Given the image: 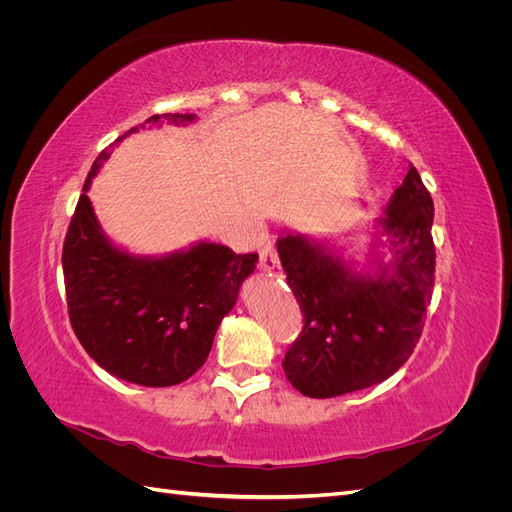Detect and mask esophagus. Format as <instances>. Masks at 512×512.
<instances>
[{
	"mask_svg": "<svg viewBox=\"0 0 512 512\" xmlns=\"http://www.w3.org/2000/svg\"><path fill=\"white\" fill-rule=\"evenodd\" d=\"M258 267H260V271H265V273H275L277 269H280V262H277V254L273 252L271 245H265L260 250Z\"/></svg>",
	"mask_w": 512,
	"mask_h": 512,
	"instance_id": "34e87169",
	"label": "esophagus"
}]
</instances>
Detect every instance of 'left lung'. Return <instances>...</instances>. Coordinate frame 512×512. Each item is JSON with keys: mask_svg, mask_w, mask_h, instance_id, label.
<instances>
[{"mask_svg": "<svg viewBox=\"0 0 512 512\" xmlns=\"http://www.w3.org/2000/svg\"><path fill=\"white\" fill-rule=\"evenodd\" d=\"M433 200L410 164L404 183L371 224L365 265L331 245L282 232L277 254L303 312L284 359L299 393L316 399L367 389L408 361L433 292ZM389 251L390 258L383 260Z\"/></svg>", "mask_w": 512, "mask_h": 512, "instance_id": "8db88e82", "label": "left lung"}]
</instances>
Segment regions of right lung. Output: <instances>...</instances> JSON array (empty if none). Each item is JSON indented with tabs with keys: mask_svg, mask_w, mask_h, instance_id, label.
Wrapping results in <instances>:
<instances>
[{
	"mask_svg": "<svg viewBox=\"0 0 512 512\" xmlns=\"http://www.w3.org/2000/svg\"><path fill=\"white\" fill-rule=\"evenodd\" d=\"M164 121L188 126L196 115H153L100 153L61 254L70 324L81 346L108 374L141 386H173L205 365L215 331L258 262V254H235L205 239L141 256L106 237L87 196L91 181L123 138Z\"/></svg>",
	"mask_w": 512,
	"mask_h": 512,
	"instance_id": "1",
	"label": "right lung"
}]
</instances>
